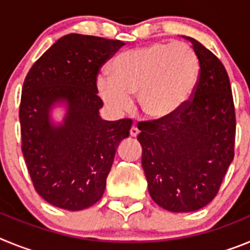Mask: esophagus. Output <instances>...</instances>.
I'll list each match as a JSON object with an SVG mask.
<instances>
[{"label": "esophagus", "mask_w": 250, "mask_h": 250, "mask_svg": "<svg viewBox=\"0 0 250 250\" xmlns=\"http://www.w3.org/2000/svg\"><path fill=\"white\" fill-rule=\"evenodd\" d=\"M138 135H139L138 127L132 126L131 129H130V136H131V138H136V136H138Z\"/></svg>", "instance_id": "34e87169"}]
</instances>
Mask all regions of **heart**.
Instances as JSON below:
<instances>
[{"label":"heart","mask_w":250,"mask_h":250,"mask_svg":"<svg viewBox=\"0 0 250 250\" xmlns=\"http://www.w3.org/2000/svg\"><path fill=\"white\" fill-rule=\"evenodd\" d=\"M110 75L96 81L99 96L112 111L131 109L138 95L139 110L151 121H165L184 109L199 80L200 66L187 43H151L125 51L112 60Z\"/></svg>","instance_id":"heart-1"}]
</instances>
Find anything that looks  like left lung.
<instances>
[{
    "mask_svg": "<svg viewBox=\"0 0 250 250\" xmlns=\"http://www.w3.org/2000/svg\"><path fill=\"white\" fill-rule=\"evenodd\" d=\"M200 74L176 116L138 125L141 165L151 199L169 211L199 210L214 199L234 158L235 111L220 60L191 37Z\"/></svg>",
    "mask_w": 250,
    "mask_h": 250,
    "instance_id": "left-lung-1",
    "label": "left lung"
}]
</instances>
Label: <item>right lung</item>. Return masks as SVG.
<instances>
[{
	"instance_id": "add662e5",
	"label": "right lung",
	"mask_w": 250,
	"mask_h": 250,
	"mask_svg": "<svg viewBox=\"0 0 250 250\" xmlns=\"http://www.w3.org/2000/svg\"><path fill=\"white\" fill-rule=\"evenodd\" d=\"M125 43L70 34L30 68L20 104L22 152L34 187L54 207L77 211L99 202L115 152L132 121H106L99 110L96 76ZM65 106L61 123L50 114Z\"/></svg>"
}]
</instances>
